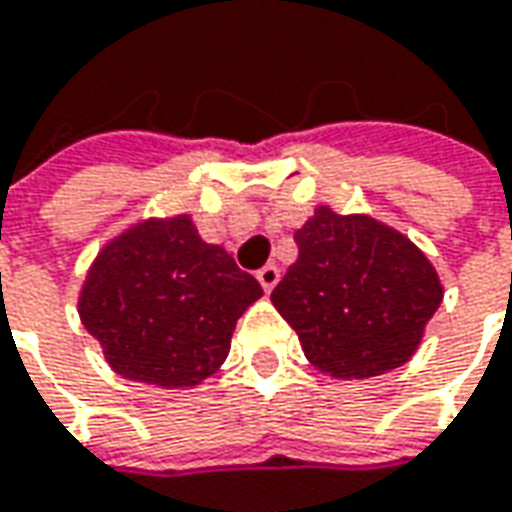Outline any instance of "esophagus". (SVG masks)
<instances>
[{"instance_id":"obj_1","label":"esophagus","mask_w":512,"mask_h":512,"mask_svg":"<svg viewBox=\"0 0 512 512\" xmlns=\"http://www.w3.org/2000/svg\"><path fill=\"white\" fill-rule=\"evenodd\" d=\"M257 280H260L263 291H272L274 286H277V280H280V269H277L274 263H269V266H263V269L257 272Z\"/></svg>"}]
</instances>
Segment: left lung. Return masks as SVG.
Wrapping results in <instances>:
<instances>
[{
	"label": "left lung",
	"mask_w": 512,
	"mask_h": 512,
	"mask_svg": "<svg viewBox=\"0 0 512 512\" xmlns=\"http://www.w3.org/2000/svg\"><path fill=\"white\" fill-rule=\"evenodd\" d=\"M297 260L274 286L306 360L337 379H365L411 360L442 303L425 252L371 215L317 206L297 232Z\"/></svg>",
	"instance_id": "1"
}]
</instances>
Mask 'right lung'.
I'll list each match as a JSON object with an SVG mask.
<instances>
[{
    "label": "right lung",
    "instance_id": "right-lung-1",
    "mask_svg": "<svg viewBox=\"0 0 512 512\" xmlns=\"http://www.w3.org/2000/svg\"><path fill=\"white\" fill-rule=\"evenodd\" d=\"M260 294L255 277L206 243L189 215L150 218L98 252L79 317L115 374L192 388L221 368L238 317Z\"/></svg>",
    "mask_w": 512,
    "mask_h": 512
}]
</instances>
